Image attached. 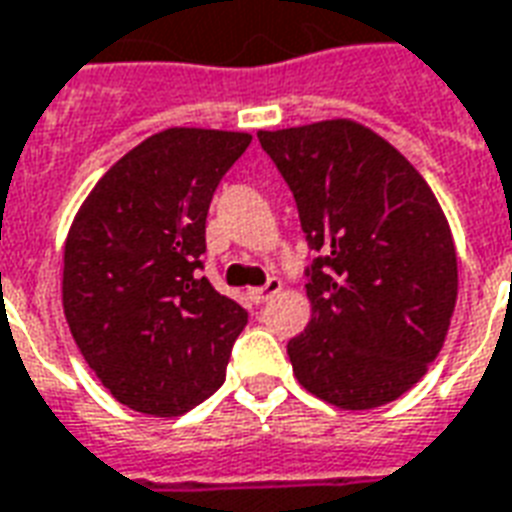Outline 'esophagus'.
<instances>
[{
  "instance_id": "obj_1",
  "label": "esophagus",
  "mask_w": 512,
  "mask_h": 512,
  "mask_svg": "<svg viewBox=\"0 0 512 512\" xmlns=\"http://www.w3.org/2000/svg\"><path fill=\"white\" fill-rule=\"evenodd\" d=\"M279 290H282V282H279V279H268L263 287H252V290H249V298H252L255 304H263V301H268V298L279 293Z\"/></svg>"
}]
</instances>
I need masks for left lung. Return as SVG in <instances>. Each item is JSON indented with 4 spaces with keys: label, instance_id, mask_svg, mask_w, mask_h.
<instances>
[{
    "label": "left lung",
    "instance_id": "8db88e82",
    "mask_svg": "<svg viewBox=\"0 0 512 512\" xmlns=\"http://www.w3.org/2000/svg\"><path fill=\"white\" fill-rule=\"evenodd\" d=\"M257 138L323 252L306 271L312 320L287 344L295 377L339 410L396 401L439 355L456 309V246L434 192L352 119Z\"/></svg>",
    "mask_w": 512,
    "mask_h": 512
}]
</instances>
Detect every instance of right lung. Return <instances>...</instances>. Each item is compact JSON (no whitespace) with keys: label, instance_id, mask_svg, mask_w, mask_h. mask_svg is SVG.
<instances>
[{"label":"right lung","instance_id":"add662e5","mask_svg":"<svg viewBox=\"0 0 512 512\" xmlns=\"http://www.w3.org/2000/svg\"><path fill=\"white\" fill-rule=\"evenodd\" d=\"M249 143V132H157L94 184L70 225L64 317L89 369L130 410L176 418L225 382L246 312L198 268L214 189Z\"/></svg>","mask_w":512,"mask_h":512}]
</instances>
